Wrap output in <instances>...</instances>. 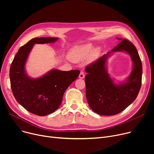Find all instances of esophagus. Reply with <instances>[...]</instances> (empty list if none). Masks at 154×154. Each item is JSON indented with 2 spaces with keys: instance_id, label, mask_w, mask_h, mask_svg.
<instances>
[{
  "instance_id": "esophagus-1",
  "label": "esophagus",
  "mask_w": 154,
  "mask_h": 154,
  "mask_svg": "<svg viewBox=\"0 0 154 154\" xmlns=\"http://www.w3.org/2000/svg\"><path fill=\"white\" fill-rule=\"evenodd\" d=\"M85 77V74L84 72H80V74H79V78L80 79H84Z\"/></svg>"
}]
</instances>
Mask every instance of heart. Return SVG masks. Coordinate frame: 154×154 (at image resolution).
<instances>
[{
  "mask_svg": "<svg viewBox=\"0 0 154 154\" xmlns=\"http://www.w3.org/2000/svg\"><path fill=\"white\" fill-rule=\"evenodd\" d=\"M93 45L91 43L75 46L73 47L69 53V59L74 62H79L86 59L89 56V60L93 61L95 60L100 52L99 47H96L92 50Z\"/></svg>",
  "mask_w": 154,
  "mask_h": 154,
  "instance_id": "heart-1",
  "label": "heart"
}]
</instances>
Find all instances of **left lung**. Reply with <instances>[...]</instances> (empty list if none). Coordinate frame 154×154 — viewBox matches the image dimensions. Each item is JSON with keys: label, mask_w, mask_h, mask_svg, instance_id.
<instances>
[{"label": "left lung", "mask_w": 154, "mask_h": 154, "mask_svg": "<svg viewBox=\"0 0 154 154\" xmlns=\"http://www.w3.org/2000/svg\"><path fill=\"white\" fill-rule=\"evenodd\" d=\"M95 62L86 67V98L91 109L102 116H113L123 111L135 100L142 84V65L135 45L126 38ZM125 51L130 55L133 69L124 83L116 85L107 73L106 63L112 52Z\"/></svg>", "instance_id": "left-lung-1"}]
</instances>
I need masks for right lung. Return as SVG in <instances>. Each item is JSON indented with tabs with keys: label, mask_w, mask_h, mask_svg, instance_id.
Masks as SVG:
<instances>
[{
	"label": "right lung",
	"mask_w": 154,
	"mask_h": 154,
	"mask_svg": "<svg viewBox=\"0 0 154 154\" xmlns=\"http://www.w3.org/2000/svg\"><path fill=\"white\" fill-rule=\"evenodd\" d=\"M55 37L32 38L22 46L10 68V80L15 99L29 112L39 116L50 114L57 109L68 87L79 77L80 71L53 69L41 77L32 79L26 74L25 65L35 44L53 43Z\"/></svg>",
	"instance_id": "right-lung-1"
}]
</instances>
